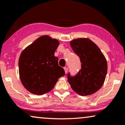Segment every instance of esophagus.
Masks as SVG:
<instances>
[{
  "label": "esophagus",
  "instance_id": "1",
  "mask_svg": "<svg viewBox=\"0 0 125 125\" xmlns=\"http://www.w3.org/2000/svg\"><path fill=\"white\" fill-rule=\"evenodd\" d=\"M64 72H65V73L66 74L67 72V70H68V69H67V67H64Z\"/></svg>",
  "mask_w": 125,
  "mask_h": 125
}]
</instances>
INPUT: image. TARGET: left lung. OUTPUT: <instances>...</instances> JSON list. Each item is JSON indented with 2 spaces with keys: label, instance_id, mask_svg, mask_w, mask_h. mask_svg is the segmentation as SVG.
<instances>
[{
  "label": "left lung",
  "instance_id": "8db88e82",
  "mask_svg": "<svg viewBox=\"0 0 125 125\" xmlns=\"http://www.w3.org/2000/svg\"><path fill=\"white\" fill-rule=\"evenodd\" d=\"M70 43L82 63V69L74 77L67 74L70 87L80 95L94 94L101 88L105 80L108 69L105 57L89 38L75 39Z\"/></svg>",
  "mask_w": 125,
  "mask_h": 125
}]
</instances>
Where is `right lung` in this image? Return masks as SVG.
Returning a JSON list of instances; mask_svg holds the SVG:
<instances>
[{"instance_id": "add662e5", "label": "right lung", "mask_w": 125, "mask_h": 125, "mask_svg": "<svg viewBox=\"0 0 125 125\" xmlns=\"http://www.w3.org/2000/svg\"><path fill=\"white\" fill-rule=\"evenodd\" d=\"M58 40L43 35L22 51L19 60V75L23 86L32 94L42 95L53 88L59 78L65 74L58 64L55 51Z\"/></svg>"}]
</instances>
